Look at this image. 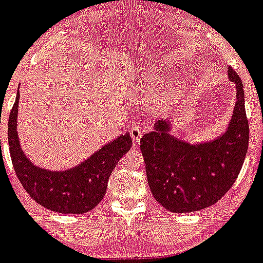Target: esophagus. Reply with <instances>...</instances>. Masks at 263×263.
<instances>
[{"instance_id": "esophagus-1", "label": "esophagus", "mask_w": 263, "mask_h": 263, "mask_svg": "<svg viewBox=\"0 0 263 263\" xmlns=\"http://www.w3.org/2000/svg\"><path fill=\"white\" fill-rule=\"evenodd\" d=\"M129 135H131L132 141H134L135 145H137L138 140H140L141 136H142V131H141V129L138 128V127H132L131 131H129Z\"/></svg>"}]
</instances>
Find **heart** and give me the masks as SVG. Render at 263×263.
<instances>
[{
    "label": "heart",
    "instance_id": "obj_1",
    "mask_svg": "<svg viewBox=\"0 0 263 263\" xmlns=\"http://www.w3.org/2000/svg\"><path fill=\"white\" fill-rule=\"evenodd\" d=\"M162 86H163V79H161V77L156 76L149 81V87H151V89H158L162 87Z\"/></svg>",
    "mask_w": 263,
    "mask_h": 263
}]
</instances>
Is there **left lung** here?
<instances>
[{
    "mask_svg": "<svg viewBox=\"0 0 263 263\" xmlns=\"http://www.w3.org/2000/svg\"><path fill=\"white\" fill-rule=\"evenodd\" d=\"M236 103L226 132L216 140L191 145L172 136L168 120L140 140L152 195L167 211L187 213L212 206L232 187L249 148L250 127L243 85L232 67Z\"/></svg>",
    "mask_w": 263,
    "mask_h": 263,
    "instance_id": "1",
    "label": "left lung"
}]
</instances>
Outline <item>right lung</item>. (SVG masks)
<instances>
[{
	"label": "right lung",
	"mask_w": 263,
	"mask_h": 263,
	"mask_svg": "<svg viewBox=\"0 0 263 263\" xmlns=\"http://www.w3.org/2000/svg\"><path fill=\"white\" fill-rule=\"evenodd\" d=\"M20 92L8 118V146L14 172L26 192L51 211L81 215L93 210L103 198L108 178L120 158L129 151L128 132L107 143L73 168L48 171L26 157L17 136Z\"/></svg>",
	"instance_id": "1"
}]
</instances>
